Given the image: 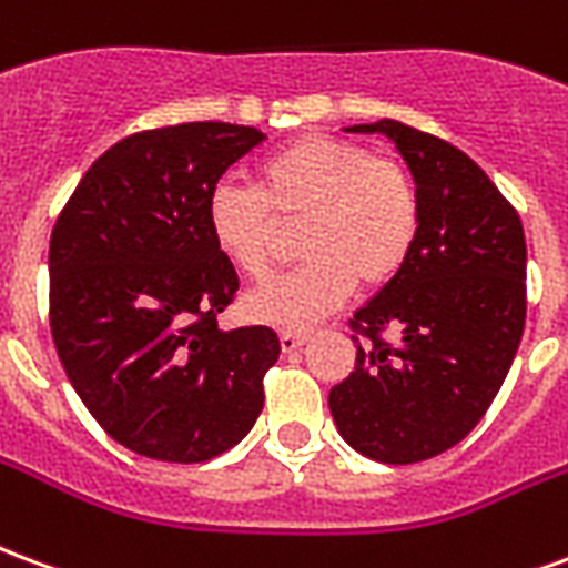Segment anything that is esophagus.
<instances>
[{
  "label": "esophagus",
  "mask_w": 568,
  "mask_h": 568,
  "mask_svg": "<svg viewBox=\"0 0 568 568\" xmlns=\"http://www.w3.org/2000/svg\"><path fill=\"white\" fill-rule=\"evenodd\" d=\"M280 344H283V353H295L297 346L307 344V334H304V332H283V334H280Z\"/></svg>",
  "instance_id": "obj_1"
}]
</instances>
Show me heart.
<instances>
[{
  "label": "heart",
  "instance_id": "b5f03b06",
  "mask_svg": "<svg viewBox=\"0 0 568 568\" xmlns=\"http://www.w3.org/2000/svg\"><path fill=\"white\" fill-rule=\"evenodd\" d=\"M297 222L307 264L246 297L255 322L307 328L344 304L356 280L365 288L389 283L417 243V185L393 158L304 136L261 158L255 187L222 182L206 203L212 243L248 280L271 273L280 224Z\"/></svg>",
  "mask_w": 568,
  "mask_h": 568
}]
</instances>
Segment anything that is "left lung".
<instances>
[{"instance_id":"left-lung-1","label":"left lung","mask_w":568,"mask_h":568,"mask_svg":"<svg viewBox=\"0 0 568 568\" xmlns=\"http://www.w3.org/2000/svg\"><path fill=\"white\" fill-rule=\"evenodd\" d=\"M383 133L419 194V231L405 267L353 316L371 344L328 393L344 440L368 459L410 465L450 450L487 414L526 322L520 215L465 151L383 118ZM393 327L398 345L379 334Z\"/></svg>"}]
</instances>
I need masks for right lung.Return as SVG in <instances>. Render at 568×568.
Segmentation results:
<instances>
[{
  "label": "right lung",
  "mask_w": 568,
  "mask_h": 568,
  "mask_svg": "<svg viewBox=\"0 0 568 568\" xmlns=\"http://www.w3.org/2000/svg\"><path fill=\"white\" fill-rule=\"evenodd\" d=\"M264 133L222 121L145 130L97 158L51 234V334L69 383L128 450L206 463L264 407L273 328H219L240 288L206 203Z\"/></svg>",
  "instance_id": "obj_1"
}]
</instances>
